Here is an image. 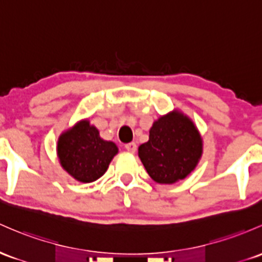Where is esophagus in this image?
<instances>
[{"mask_svg": "<svg viewBox=\"0 0 262 262\" xmlns=\"http://www.w3.org/2000/svg\"><path fill=\"white\" fill-rule=\"evenodd\" d=\"M125 149L129 151V153H136V151H137V144L134 142L128 143V144H125Z\"/></svg>", "mask_w": 262, "mask_h": 262, "instance_id": "obj_1", "label": "esophagus"}]
</instances>
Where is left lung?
Instances as JSON below:
<instances>
[{
    "label": "left lung",
    "instance_id": "obj_1",
    "mask_svg": "<svg viewBox=\"0 0 262 262\" xmlns=\"http://www.w3.org/2000/svg\"><path fill=\"white\" fill-rule=\"evenodd\" d=\"M201 138L192 122L174 112L159 118L149 132V140L138 149L151 179L173 184L188 177L201 157Z\"/></svg>",
    "mask_w": 262,
    "mask_h": 262
}]
</instances>
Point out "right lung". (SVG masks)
Instances as JSON below:
<instances>
[{"instance_id":"right-lung-1","label":"right lung","mask_w":262,"mask_h":262,"mask_svg":"<svg viewBox=\"0 0 262 262\" xmlns=\"http://www.w3.org/2000/svg\"><path fill=\"white\" fill-rule=\"evenodd\" d=\"M59 162L74 179L92 183L107 171L109 163L118 153L114 143L103 140L97 128L83 120L59 137Z\"/></svg>"}]
</instances>
